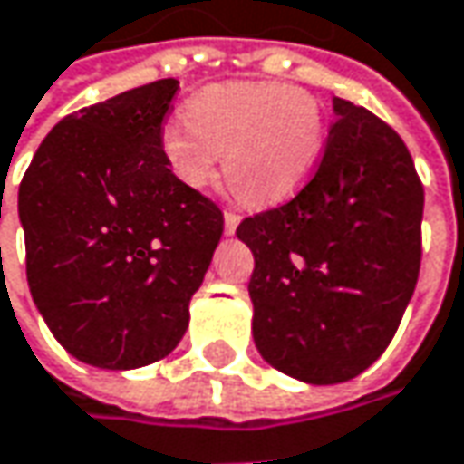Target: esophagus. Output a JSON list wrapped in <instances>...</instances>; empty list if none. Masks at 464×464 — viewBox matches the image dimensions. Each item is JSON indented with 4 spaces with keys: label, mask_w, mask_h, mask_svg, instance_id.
Listing matches in <instances>:
<instances>
[{
    "label": "esophagus",
    "mask_w": 464,
    "mask_h": 464,
    "mask_svg": "<svg viewBox=\"0 0 464 464\" xmlns=\"http://www.w3.org/2000/svg\"><path fill=\"white\" fill-rule=\"evenodd\" d=\"M237 224H240V214H235V211H224V232H227V235H235Z\"/></svg>",
    "instance_id": "obj_1"
}]
</instances>
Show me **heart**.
<instances>
[{
    "instance_id": "1",
    "label": "heart",
    "mask_w": 464,
    "mask_h": 464,
    "mask_svg": "<svg viewBox=\"0 0 464 464\" xmlns=\"http://www.w3.org/2000/svg\"><path fill=\"white\" fill-rule=\"evenodd\" d=\"M185 120L159 132V151L177 182L206 188L219 169L245 200L274 206L308 182L326 149V114L300 85L276 81L214 82L196 91Z\"/></svg>"
}]
</instances>
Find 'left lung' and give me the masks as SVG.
Returning a JSON list of instances; mask_svg holds the SVG:
<instances>
[{"mask_svg":"<svg viewBox=\"0 0 464 464\" xmlns=\"http://www.w3.org/2000/svg\"><path fill=\"white\" fill-rule=\"evenodd\" d=\"M420 221L423 185L402 138L334 99L311 182L237 227L256 258L253 339L268 365L342 383L382 358L415 292Z\"/></svg>","mask_w":464,"mask_h":464,"instance_id":"8db88e82","label":"left lung"}]
</instances>
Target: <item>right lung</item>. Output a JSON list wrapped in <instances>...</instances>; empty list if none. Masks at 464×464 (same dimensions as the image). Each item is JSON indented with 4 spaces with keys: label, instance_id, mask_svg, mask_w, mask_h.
Here are the masks:
<instances>
[{
    "label": "right lung",
    "instance_id": "right-lung-1",
    "mask_svg": "<svg viewBox=\"0 0 464 464\" xmlns=\"http://www.w3.org/2000/svg\"><path fill=\"white\" fill-rule=\"evenodd\" d=\"M177 88L167 78L67 114L20 182L35 308L70 355L106 371L172 353L224 232L219 206L159 151Z\"/></svg>",
    "mask_w": 464,
    "mask_h": 464
}]
</instances>
